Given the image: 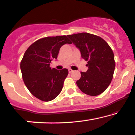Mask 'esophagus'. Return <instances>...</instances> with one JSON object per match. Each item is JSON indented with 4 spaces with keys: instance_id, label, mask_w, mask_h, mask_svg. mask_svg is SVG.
I'll list each match as a JSON object with an SVG mask.
<instances>
[{
    "instance_id": "obj_1",
    "label": "esophagus",
    "mask_w": 135,
    "mask_h": 135,
    "mask_svg": "<svg viewBox=\"0 0 135 135\" xmlns=\"http://www.w3.org/2000/svg\"><path fill=\"white\" fill-rule=\"evenodd\" d=\"M68 71H69V73H72L73 71V70H72V69H69V70H68Z\"/></svg>"
}]
</instances>
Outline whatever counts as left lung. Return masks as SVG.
<instances>
[{"label":"left lung","instance_id":"8db88e82","mask_svg":"<svg viewBox=\"0 0 135 135\" xmlns=\"http://www.w3.org/2000/svg\"><path fill=\"white\" fill-rule=\"evenodd\" d=\"M81 58L87 61V71L81 72L76 85L86 94L96 96L103 93L111 83L115 63L108 44L99 36L87 32L68 35Z\"/></svg>","mask_w":135,"mask_h":135}]
</instances>
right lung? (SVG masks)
Segmentation results:
<instances>
[{
  "label": "right lung",
  "instance_id": "add662e5",
  "mask_svg": "<svg viewBox=\"0 0 135 135\" xmlns=\"http://www.w3.org/2000/svg\"><path fill=\"white\" fill-rule=\"evenodd\" d=\"M67 43L71 42L66 36L44 37L32 44L24 54L20 63L23 80L37 99L51 101L61 92L68 70L51 69L50 65L57 59L61 46Z\"/></svg>",
  "mask_w": 135,
  "mask_h": 135
}]
</instances>
